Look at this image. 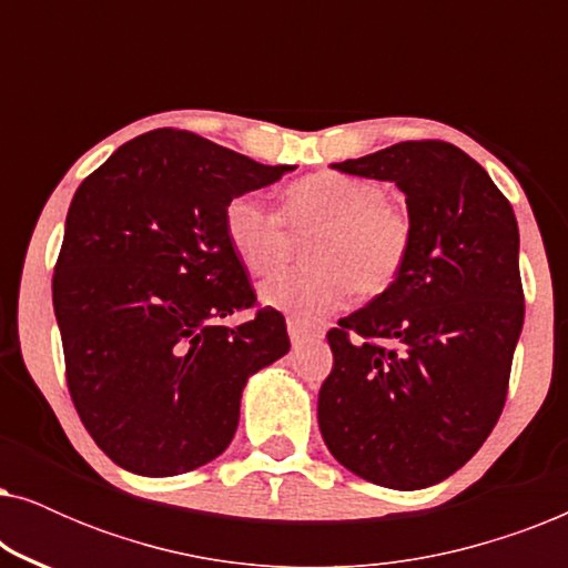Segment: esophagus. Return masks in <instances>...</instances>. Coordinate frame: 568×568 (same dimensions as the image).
<instances>
[{
  "label": "esophagus",
  "instance_id": "esophagus-1",
  "mask_svg": "<svg viewBox=\"0 0 568 568\" xmlns=\"http://www.w3.org/2000/svg\"><path fill=\"white\" fill-rule=\"evenodd\" d=\"M286 331H290L292 346H302V344H305V341H313V338H321L323 336V333L317 331V328H307L305 323L294 321V317H290V321H286Z\"/></svg>",
  "mask_w": 568,
  "mask_h": 568
}]
</instances>
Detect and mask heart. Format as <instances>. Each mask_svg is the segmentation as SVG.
<instances>
[{
	"label": "heart",
	"instance_id": "heart-1",
	"mask_svg": "<svg viewBox=\"0 0 568 568\" xmlns=\"http://www.w3.org/2000/svg\"><path fill=\"white\" fill-rule=\"evenodd\" d=\"M224 237L247 274L266 276L290 251V232L313 230L305 255L313 263L278 271L261 286L268 307L302 323L338 313L354 294L377 297L398 282L414 251V220L408 209L387 199L372 178L323 170L286 185L282 214L258 196L243 193L227 201Z\"/></svg>",
	"mask_w": 568,
	"mask_h": 568
}]
</instances>
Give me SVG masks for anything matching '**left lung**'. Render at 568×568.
Masks as SVG:
<instances>
[{"instance_id":"8db88e82","label":"left lung","mask_w":568,"mask_h":568,"mask_svg":"<svg viewBox=\"0 0 568 568\" xmlns=\"http://www.w3.org/2000/svg\"><path fill=\"white\" fill-rule=\"evenodd\" d=\"M331 168L398 185L414 251L390 290L328 331L317 424L359 478L426 488L478 453L507 403L525 321L515 212L486 170L442 139Z\"/></svg>"}]
</instances>
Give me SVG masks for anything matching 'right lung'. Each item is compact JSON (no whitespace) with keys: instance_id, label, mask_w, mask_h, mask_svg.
Segmentation results:
<instances>
[{"instance_id":"obj_1","label":"right lung","mask_w":568,"mask_h":568,"mask_svg":"<svg viewBox=\"0 0 568 568\" xmlns=\"http://www.w3.org/2000/svg\"><path fill=\"white\" fill-rule=\"evenodd\" d=\"M286 170L154 129L77 189L53 313L77 414L121 468L178 476L214 460L235 437L247 377L290 352L274 307L221 325L258 306L224 237V206Z\"/></svg>"}]
</instances>
